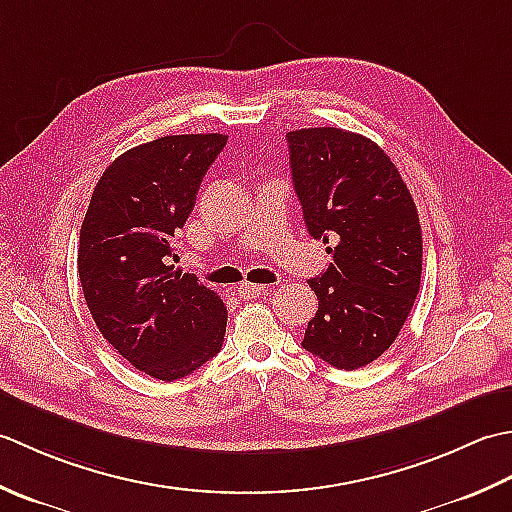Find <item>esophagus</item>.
Returning a JSON list of instances; mask_svg holds the SVG:
<instances>
[{"label":"esophagus","mask_w":512,"mask_h":512,"mask_svg":"<svg viewBox=\"0 0 512 512\" xmlns=\"http://www.w3.org/2000/svg\"><path fill=\"white\" fill-rule=\"evenodd\" d=\"M265 291V285H256V283H241L238 285V294L243 298H256Z\"/></svg>","instance_id":"esophagus-1"}]
</instances>
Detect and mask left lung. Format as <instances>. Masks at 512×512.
Wrapping results in <instances>:
<instances>
[{
    "label": "left lung",
    "mask_w": 512,
    "mask_h": 512,
    "mask_svg": "<svg viewBox=\"0 0 512 512\" xmlns=\"http://www.w3.org/2000/svg\"><path fill=\"white\" fill-rule=\"evenodd\" d=\"M294 190L309 234L333 263L309 280L318 311L302 349L360 369L387 351L422 278V227L406 183L378 143L340 128L287 132Z\"/></svg>",
    "instance_id": "8db88e82"
}]
</instances>
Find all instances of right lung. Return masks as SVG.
Wrapping results in <instances>:
<instances>
[{
  "label": "right lung",
  "instance_id": "right-lung-1",
  "mask_svg": "<svg viewBox=\"0 0 512 512\" xmlns=\"http://www.w3.org/2000/svg\"><path fill=\"white\" fill-rule=\"evenodd\" d=\"M223 134H174L114 159L92 192L79 234V280L99 331L132 367L179 380L221 351L225 302L176 274V236Z\"/></svg>",
  "mask_w": 512,
  "mask_h": 512
}]
</instances>
